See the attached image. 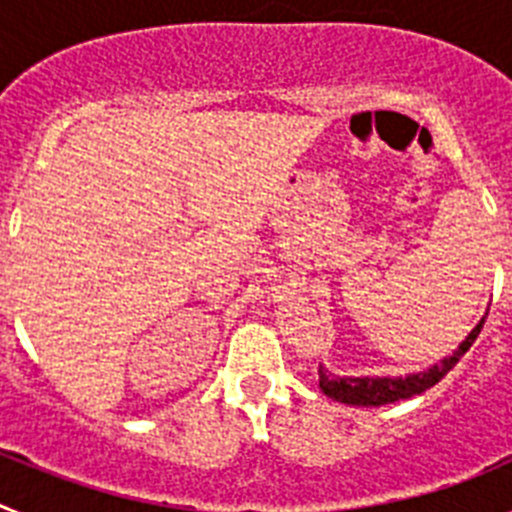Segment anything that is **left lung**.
<instances>
[{
  "label": "left lung",
  "instance_id": "1",
  "mask_svg": "<svg viewBox=\"0 0 512 512\" xmlns=\"http://www.w3.org/2000/svg\"><path fill=\"white\" fill-rule=\"evenodd\" d=\"M485 318L487 315H482V320L469 330V336L459 343V348H454V354L443 356L436 364L425 366L423 372L400 374V377H341V374H333L325 366H320V390L330 400L354 405V408H382V405H392V402L423 395L425 390H431L433 384L441 382L459 364L461 356L472 348L479 330L485 325Z\"/></svg>",
  "mask_w": 512,
  "mask_h": 512
}]
</instances>
